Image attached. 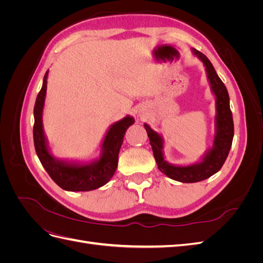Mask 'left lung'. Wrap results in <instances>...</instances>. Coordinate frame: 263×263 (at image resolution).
Returning <instances> with one entry per match:
<instances>
[{"instance_id":"obj_1","label":"left lung","mask_w":263,"mask_h":263,"mask_svg":"<svg viewBox=\"0 0 263 263\" xmlns=\"http://www.w3.org/2000/svg\"><path fill=\"white\" fill-rule=\"evenodd\" d=\"M193 52L203 61L212 90L214 94L216 95L217 132L216 136H215L213 148L206 154L201 163L189 166L171 165L166 163L163 159L162 138L160 137V135L154 132L147 124H145V128L148 134L151 148L154 151V157L156 159L158 169L168 178L182 183L200 182L218 172L226 161L234 138V121L229 106V95L226 86L217 76L210 59L196 49H193Z\"/></svg>"}]
</instances>
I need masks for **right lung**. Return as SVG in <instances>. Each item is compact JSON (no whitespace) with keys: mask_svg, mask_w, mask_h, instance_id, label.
Wrapping results in <instances>:
<instances>
[{"mask_svg":"<svg viewBox=\"0 0 263 263\" xmlns=\"http://www.w3.org/2000/svg\"><path fill=\"white\" fill-rule=\"evenodd\" d=\"M47 71L44 77L42 90L39 91L34 107V145L36 154L45 170L57 184L66 191H92L99 189L112 179L118 164V154L122 147L125 133L135 123L134 118L127 116L115 123L107 132L103 141V153L100 160L92 164L79 165L55 161L50 156L43 132L42 114L47 89Z\"/></svg>","mask_w":263,"mask_h":263,"instance_id":"1","label":"right lung"}]
</instances>
